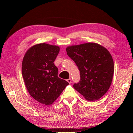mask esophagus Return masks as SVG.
<instances>
[{
    "label": "esophagus",
    "mask_w": 133,
    "mask_h": 133,
    "mask_svg": "<svg viewBox=\"0 0 133 133\" xmlns=\"http://www.w3.org/2000/svg\"><path fill=\"white\" fill-rule=\"evenodd\" d=\"M67 81L68 82H69V83H71V81H71V78H69V79H68L67 80Z\"/></svg>",
    "instance_id": "obj_1"
}]
</instances>
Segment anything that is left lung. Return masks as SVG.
I'll return each mask as SVG.
<instances>
[{
    "label": "left lung",
    "mask_w": 133,
    "mask_h": 133,
    "mask_svg": "<svg viewBox=\"0 0 133 133\" xmlns=\"http://www.w3.org/2000/svg\"><path fill=\"white\" fill-rule=\"evenodd\" d=\"M67 54L80 71L81 79L73 87L87 101L98 100L106 94L114 74V62L106 48L87 43L66 48Z\"/></svg>",
    "instance_id": "1"
}]
</instances>
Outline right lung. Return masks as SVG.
Segmentation results:
<instances>
[{"instance_id": "obj_1", "label": "right lung", "mask_w": 133, "mask_h": 133, "mask_svg": "<svg viewBox=\"0 0 133 133\" xmlns=\"http://www.w3.org/2000/svg\"><path fill=\"white\" fill-rule=\"evenodd\" d=\"M60 50L58 46L37 44L25 54L22 62V75L31 97L39 102L51 104L69 84L58 76L54 63Z\"/></svg>"}]
</instances>
